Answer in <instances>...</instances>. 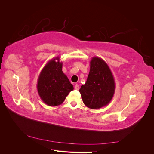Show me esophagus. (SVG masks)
<instances>
[{
    "instance_id": "obj_1",
    "label": "esophagus",
    "mask_w": 154,
    "mask_h": 154,
    "mask_svg": "<svg viewBox=\"0 0 154 154\" xmlns=\"http://www.w3.org/2000/svg\"><path fill=\"white\" fill-rule=\"evenodd\" d=\"M74 88H75L76 90H79V85L76 84L75 85H74Z\"/></svg>"
}]
</instances>
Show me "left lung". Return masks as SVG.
I'll return each instance as SVG.
<instances>
[{
    "instance_id": "8db88e82",
    "label": "left lung",
    "mask_w": 154,
    "mask_h": 154,
    "mask_svg": "<svg viewBox=\"0 0 154 154\" xmlns=\"http://www.w3.org/2000/svg\"><path fill=\"white\" fill-rule=\"evenodd\" d=\"M115 89L114 78L108 65L101 58L92 57L87 82L79 90L83 103L92 109H100L111 101Z\"/></svg>"
}]
</instances>
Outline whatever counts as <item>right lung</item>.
Segmentation results:
<instances>
[{"mask_svg": "<svg viewBox=\"0 0 154 154\" xmlns=\"http://www.w3.org/2000/svg\"><path fill=\"white\" fill-rule=\"evenodd\" d=\"M63 62L57 57L46 63L37 81V91L44 103L51 106L61 105L74 89L67 76L62 71Z\"/></svg>", "mask_w": 154, "mask_h": 154, "instance_id": "add662e5", "label": "right lung"}]
</instances>
